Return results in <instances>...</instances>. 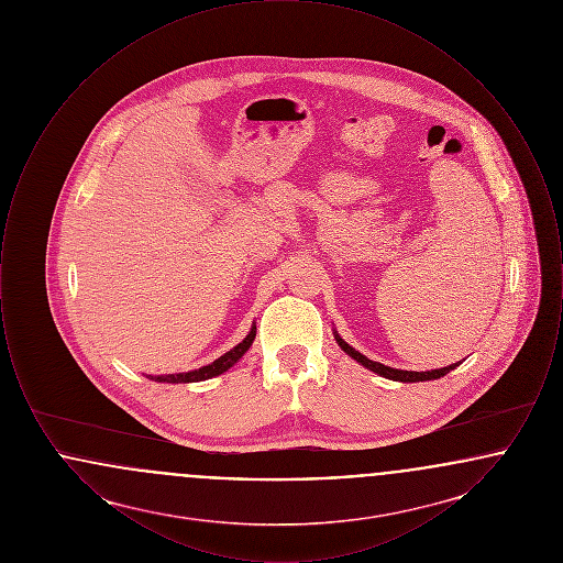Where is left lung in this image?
Listing matches in <instances>:
<instances>
[{
  "instance_id": "1",
  "label": "left lung",
  "mask_w": 563,
  "mask_h": 563,
  "mask_svg": "<svg viewBox=\"0 0 563 563\" xmlns=\"http://www.w3.org/2000/svg\"><path fill=\"white\" fill-rule=\"evenodd\" d=\"M335 340H338V344H340V349L344 350L346 354H350L356 363H361L363 367H367V369H372L375 374L382 375V377H388V379H395V382H424V379H437V377H443L445 374H450L452 369L457 367V363L454 365H450V367H443V369H432V372H402V369H393V367H386V365H382V363H375V361H369L365 354H361L358 350L352 349L349 346L338 333H335Z\"/></svg>"
}]
</instances>
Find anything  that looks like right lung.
I'll use <instances>...</instances> for the list:
<instances>
[{
    "mask_svg": "<svg viewBox=\"0 0 563 563\" xmlns=\"http://www.w3.org/2000/svg\"><path fill=\"white\" fill-rule=\"evenodd\" d=\"M255 329L257 327H253L249 331V335L242 340L239 346H234L230 352H225L223 356H219L217 361H213L207 367H200V369L188 372V374L152 375L150 379H154V382H168V384H188V382H202V379H209V377H214V375L223 374V372H228L241 358L246 350L251 349V344L255 340Z\"/></svg>",
    "mask_w": 563,
    "mask_h": 563,
    "instance_id": "obj_1",
    "label": "right lung"
}]
</instances>
